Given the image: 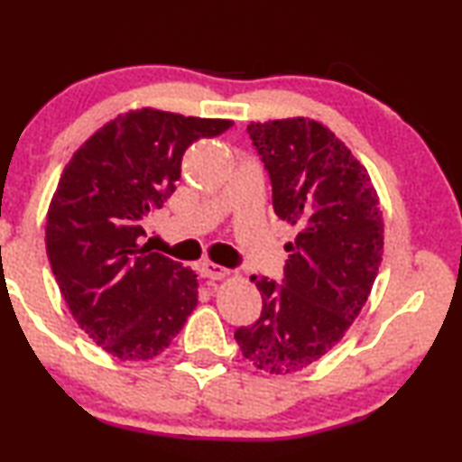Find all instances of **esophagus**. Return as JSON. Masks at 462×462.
<instances>
[{
  "mask_svg": "<svg viewBox=\"0 0 462 462\" xmlns=\"http://www.w3.org/2000/svg\"><path fill=\"white\" fill-rule=\"evenodd\" d=\"M203 274L207 278H211V281H222V278L230 276V270L224 268V265L213 263V262H205L203 263Z\"/></svg>",
  "mask_w": 462,
  "mask_h": 462,
  "instance_id": "34e87169",
  "label": "esophagus"
}]
</instances>
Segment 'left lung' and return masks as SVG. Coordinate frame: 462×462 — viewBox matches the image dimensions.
<instances>
[{"label": "left lung", "instance_id": "obj_1", "mask_svg": "<svg viewBox=\"0 0 462 462\" xmlns=\"http://www.w3.org/2000/svg\"><path fill=\"white\" fill-rule=\"evenodd\" d=\"M276 216L297 228L282 284L251 276L262 318L236 330L240 352L270 374H295L330 352L368 301L383 259L379 194L352 151L320 121L251 123Z\"/></svg>", "mask_w": 462, "mask_h": 462}]
</instances>
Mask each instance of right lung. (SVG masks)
<instances>
[{
    "label": "right lung",
    "mask_w": 462,
    "mask_h": 462,
    "mask_svg": "<svg viewBox=\"0 0 462 462\" xmlns=\"http://www.w3.org/2000/svg\"><path fill=\"white\" fill-rule=\"evenodd\" d=\"M232 123L135 108L89 135L64 167L45 222L51 272L83 333L121 362L165 352L197 308V272L140 240L173 194L186 148Z\"/></svg>",
    "instance_id": "right-lung-1"
}]
</instances>
